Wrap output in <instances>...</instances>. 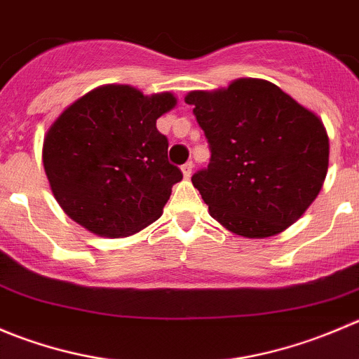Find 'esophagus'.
<instances>
[{"instance_id":"obj_1","label":"esophagus","mask_w":359,"mask_h":359,"mask_svg":"<svg viewBox=\"0 0 359 359\" xmlns=\"http://www.w3.org/2000/svg\"><path fill=\"white\" fill-rule=\"evenodd\" d=\"M182 173H184V177H186V179H189L191 177V173H193V161H187L186 165H182Z\"/></svg>"}]
</instances>
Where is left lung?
<instances>
[{"instance_id": "left-lung-1", "label": "left lung", "mask_w": 359, "mask_h": 359, "mask_svg": "<svg viewBox=\"0 0 359 359\" xmlns=\"http://www.w3.org/2000/svg\"><path fill=\"white\" fill-rule=\"evenodd\" d=\"M184 100L210 144V165L191 179L208 214L245 238H266L294 224L328 172L323 121L263 79H236Z\"/></svg>"}]
</instances>
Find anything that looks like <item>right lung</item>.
Masks as SVG:
<instances>
[{
  "label": "right lung",
  "instance_id": "add662e5",
  "mask_svg": "<svg viewBox=\"0 0 359 359\" xmlns=\"http://www.w3.org/2000/svg\"><path fill=\"white\" fill-rule=\"evenodd\" d=\"M177 105L172 93L100 86L50 124L41 161L54 198L87 231L135 235L158 221L182 172L168 161V138L156 121Z\"/></svg>",
  "mask_w": 359,
  "mask_h": 359
}]
</instances>
